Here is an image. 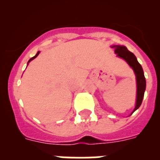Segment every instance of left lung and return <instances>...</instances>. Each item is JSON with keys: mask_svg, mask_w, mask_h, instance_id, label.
Wrapping results in <instances>:
<instances>
[{"mask_svg": "<svg viewBox=\"0 0 160 160\" xmlns=\"http://www.w3.org/2000/svg\"><path fill=\"white\" fill-rule=\"evenodd\" d=\"M112 48H115L114 52L117 56L124 60L128 63L130 66L133 69L136 76L137 82V96H136V105L132 113L135 112L142 104V98L144 96V92L146 89V79L144 77V73L141 65L137 61L135 54L130 52L128 48L124 46H113Z\"/></svg>", "mask_w": 160, "mask_h": 160, "instance_id": "1", "label": "left lung"}]
</instances>
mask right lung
<instances>
[{
	"label": "right lung",
	"instance_id": "right-lung-1",
	"mask_svg": "<svg viewBox=\"0 0 160 160\" xmlns=\"http://www.w3.org/2000/svg\"><path fill=\"white\" fill-rule=\"evenodd\" d=\"M39 53H40V52H38V53H37V54H36V55H35L34 57H32V58H30V59H29V62H28V63H29V62H30V61H32V59H34V58H36V57H37V56H38V54H39Z\"/></svg>",
	"mask_w": 160,
	"mask_h": 160
}]
</instances>
